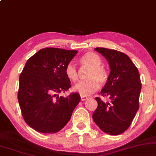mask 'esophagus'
Wrapping results in <instances>:
<instances>
[{
  "mask_svg": "<svg viewBox=\"0 0 156 156\" xmlns=\"http://www.w3.org/2000/svg\"><path fill=\"white\" fill-rule=\"evenodd\" d=\"M88 99L87 97H85V96H80V99H81V101H85L86 100V99Z\"/></svg>",
  "mask_w": 156,
  "mask_h": 156,
  "instance_id": "obj_1",
  "label": "esophagus"
}]
</instances>
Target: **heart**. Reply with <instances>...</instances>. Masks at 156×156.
<instances>
[{"instance_id": "b5f03b06", "label": "heart", "mask_w": 156, "mask_h": 156, "mask_svg": "<svg viewBox=\"0 0 156 156\" xmlns=\"http://www.w3.org/2000/svg\"><path fill=\"white\" fill-rule=\"evenodd\" d=\"M83 66L90 68L86 80H83L73 86V91L82 96H88L99 89V83H105L108 79V73L101 67L102 60L98 54L94 52H87L80 59ZM65 74L71 81L78 79V71L73 62H69L65 67Z\"/></svg>"}]
</instances>
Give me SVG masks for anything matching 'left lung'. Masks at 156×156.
Wrapping results in <instances>:
<instances>
[{"label": "left lung", "instance_id": "obj_1", "mask_svg": "<svg viewBox=\"0 0 156 156\" xmlns=\"http://www.w3.org/2000/svg\"><path fill=\"white\" fill-rule=\"evenodd\" d=\"M94 50L105 58L110 66V75L100 93L111 102L96 97L98 106L93 112V120L106 134H121L130 126L139 109L142 88L140 73L126 54L105 48Z\"/></svg>", "mask_w": 156, "mask_h": 156}]
</instances>
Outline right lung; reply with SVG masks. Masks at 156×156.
I'll return each mask as SVG.
<instances>
[{
    "label": "right lung",
    "instance_id": "add662e5",
    "mask_svg": "<svg viewBox=\"0 0 156 156\" xmlns=\"http://www.w3.org/2000/svg\"><path fill=\"white\" fill-rule=\"evenodd\" d=\"M78 51L58 48L39 50L26 62L20 76L18 102L24 121L44 134H53L68 123L80 97L59 96L70 87L65 67Z\"/></svg>",
    "mask_w": 156,
    "mask_h": 156
}]
</instances>
